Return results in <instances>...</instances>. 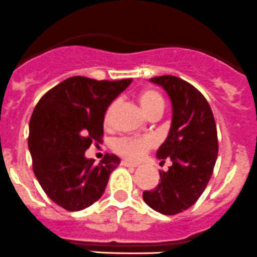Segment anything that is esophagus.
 Returning <instances> with one entry per match:
<instances>
[{
    "label": "esophagus",
    "mask_w": 257,
    "mask_h": 257,
    "mask_svg": "<svg viewBox=\"0 0 257 257\" xmlns=\"http://www.w3.org/2000/svg\"><path fill=\"white\" fill-rule=\"evenodd\" d=\"M121 165H123V167H133V168H136L139 165L138 163H134V161H128V160H122L121 161Z\"/></svg>",
    "instance_id": "esophagus-1"
}]
</instances>
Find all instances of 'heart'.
I'll return each instance as SVG.
<instances>
[{
    "mask_svg": "<svg viewBox=\"0 0 257 257\" xmlns=\"http://www.w3.org/2000/svg\"><path fill=\"white\" fill-rule=\"evenodd\" d=\"M139 102H140L144 112L149 117L156 116V114L161 116V113L164 112V107H165L164 97L161 96L160 92L153 89V88H146V89L141 90L139 93ZM117 106H118V101H113L107 107L106 112H104V123L106 124L111 122V118L113 116L114 111H116ZM154 146H155V140L150 136L119 138L112 144V149H113L114 153L118 154L122 158L130 159V160H138L146 151L151 150Z\"/></svg>",
    "mask_w": 257,
    "mask_h": 257,
    "instance_id": "obj_1",
    "label": "heart"
}]
</instances>
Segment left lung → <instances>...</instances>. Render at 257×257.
I'll use <instances>...</instances> for the list:
<instances>
[{
    "mask_svg": "<svg viewBox=\"0 0 257 257\" xmlns=\"http://www.w3.org/2000/svg\"><path fill=\"white\" fill-rule=\"evenodd\" d=\"M150 80L172 99V127L158 158L173 164L168 172L160 173L155 189L144 190L143 198L156 212L172 216L192 207L206 189L218 155L217 127L206 97L190 83L174 75Z\"/></svg>",
    "mask_w": 257,
    "mask_h": 257,
    "instance_id": "8db88e82",
    "label": "left lung"
}]
</instances>
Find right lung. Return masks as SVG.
I'll return each instance as SVG.
<instances>
[{
  "label": "right lung",
  "instance_id": "obj_1",
  "mask_svg": "<svg viewBox=\"0 0 257 257\" xmlns=\"http://www.w3.org/2000/svg\"><path fill=\"white\" fill-rule=\"evenodd\" d=\"M131 80L70 77L48 90L34 109L29 131L34 174L46 195L67 211L98 200L119 164L109 154L94 164L84 153L103 141L104 112Z\"/></svg>",
  "mask_w": 257,
  "mask_h": 257
}]
</instances>
